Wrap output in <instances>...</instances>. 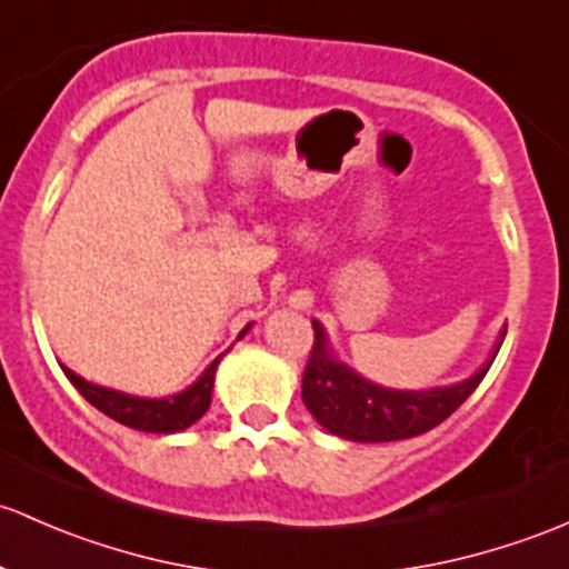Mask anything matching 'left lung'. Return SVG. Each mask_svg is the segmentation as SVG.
Returning a JSON list of instances; mask_svg holds the SVG:
<instances>
[{
  "label": "left lung",
  "mask_w": 569,
  "mask_h": 569,
  "mask_svg": "<svg viewBox=\"0 0 569 569\" xmlns=\"http://www.w3.org/2000/svg\"><path fill=\"white\" fill-rule=\"evenodd\" d=\"M313 351L302 376V403L321 428L349 441H400L420 436L445 422L452 411L486 379L507 335L499 340L488 360L469 379L433 390H390L368 381L335 357L330 338L321 321H313Z\"/></svg>",
  "instance_id": "left-lung-1"
}]
</instances>
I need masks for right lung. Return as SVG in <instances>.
I'll return each instance as SVG.
<instances>
[{
    "label": "right lung",
    "instance_id": "obj_1",
    "mask_svg": "<svg viewBox=\"0 0 569 569\" xmlns=\"http://www.w3.org/2000/svg\"><path fill=\"white\" fill-rule=\"evenodd\" d=\"M250 330V325L239 332L242 338ZM237 338V340H239ZM226 355V351H223ZM223 355L214 357L207 365L204 373L193 381L190 387H184L182 392L166 395V398H143V395H128L111 390V387H100L87 381L83 376L73 373L70 368H64V376L70 379V385L79 390L94 409H100L103 415H109L111 420L122 422V426L133 430H147V433H179V430L190 428L193 422H199L207 415L209 403H212V387H214V370H218Z\"/></svg>",
    "mask_w": 569,
    "mask_h": 569
}]
</instances>
